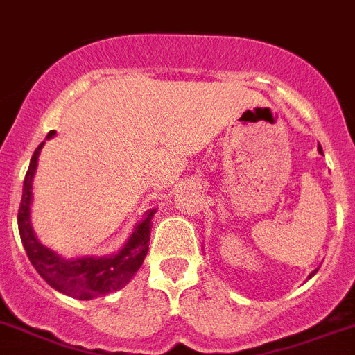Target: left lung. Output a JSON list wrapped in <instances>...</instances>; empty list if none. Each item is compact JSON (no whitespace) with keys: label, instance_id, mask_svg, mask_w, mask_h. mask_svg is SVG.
<instances>
[{"label":"left lung","instance_id":"left-lung-1","mask_svg":"<svg viewBox=\"0 0 355 355\" xmlns=\"http://www.w3.org/2000/svg\"><path fill=\"white\" fill-rule=\"evenodd\" d=\"M318 150H320V153H323V150H321V146H320V148H318ZM312 274H315V270ZM312 274H311V276H312Z\"/></svg>","mask_w":355,"mask_h":355}]
</instances>
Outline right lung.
<instances>
[{"label":"right lung","mask_w":355,"mask_h":355,"mask_svg":"<svg viewBox=\"0 0 355 355\" xmlns=\"http://www.w3.org/2000/svg\"><path fill=\"white\" fill-rule=\"evenodd\" d=\"M55 132H50L46 139L53 137ZM44 142L37 146L31 159V166L23 182V196H21L19 211H17V227L26 256L34 269L40 272L41 278L55 291L79 300H92V297L104 296L121 287L132 279L133 274L144 261L148 249H150V229L155 209L146 213V218L135 227L128 243L121 252L110 258H94L85 256L77 260H64L49 247L41 245L35 238L31 225V202H32V178L37 168V157Z\"/></svg>","instance_id":"right-lung-1"}]
</instances>
